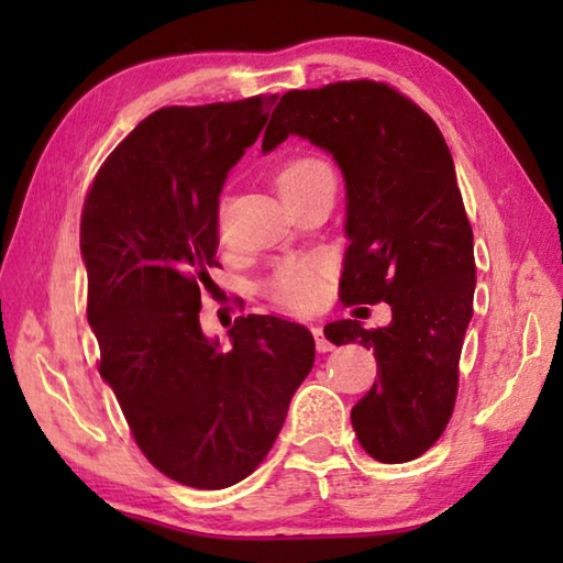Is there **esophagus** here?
Listing matches in <instances>:
<instances>
[{
  "instance_id": "34e87169",
  "label": "esophagus",
  "mask_w": 563,
  "mask_h": 563,
  "mask_svg": "<svg viewBox=\"0 0 563 563\" xmlns=\"http://www.w3.org/2000/svg\"><path fill=\"white\" fill-rule=\"evenodd\" d=\"M312 338H316V347L318 352H330L332 350V342L325 338V332H322V325H312Z\"/></svg>"
}]
</instances>
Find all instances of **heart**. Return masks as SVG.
Here are the masks:
<instances>
[{
    "instance_id": "obj_1",
    "label": "heart",
    "mask_w": 563,
    "mask_h": 563,
    "mask_svg": "<svg viewBox=\"0 0 563 563\" xmlns=\"http://www.w3.org/2000/svg\"><path fill=\"white\" fill-rule=\"evenodd\" d=\"M325 176H330V168L320 158L300 156L280 168L275 186L283 201H288ZM322 280H325V263L320 258H290L283 261L271 275L268 295L280 308L310 310L322 298V288H325Z\"/></svg>"
}]
</instances>
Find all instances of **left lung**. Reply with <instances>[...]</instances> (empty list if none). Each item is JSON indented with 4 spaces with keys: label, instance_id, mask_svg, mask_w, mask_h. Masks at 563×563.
Returning a JSON list of instances; mask_svg holds the SVG:
<instances>
[{
    "label": "left lung",
    "instance_id": "obj_1",
    "mask_svg": "<svg viewBox=\"0 0 563 563\" xmlns=\"http://www.w3.org/2000/svg\"><path fill=\"white\" fill-rule=\"evenodd\" d=\"M288 136L330 154L345 180L342 300L393 308L385 328L325 325L330 342H360L379 367L352 407V427L377 462L417 460L452 417L476 283L452 154L417 103L377 81L288 91L265 129L263 154Z\"/></svg>",
    "mask_w": 563,
    "mask_h": 563
}]
</instances>
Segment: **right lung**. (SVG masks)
<instances>
[{"instance_id":"obj_1","label":"right lung","mask_w":563,"mask_h":563,"mask_svg":"<svg viewBox=\"0 0 563 563\" xmlns=\"http://www.w3.org/2000/svg\"><path fill=\"white\" fill-rule=\"evenodd\" d=\"M275 101L154 111L101 166L81 213L99 373L148 462L196 489L231 487L265 460L316 362L298 322L241 318L223 347L198 320L218 198Z\"/></svg>"}]
</instances>
